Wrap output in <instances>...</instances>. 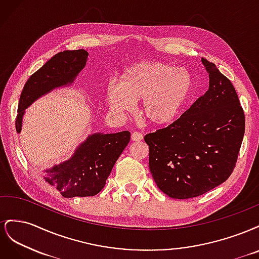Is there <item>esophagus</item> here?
I'll use <instances>...</instances> for the list:
<instances>
[{"instance_id":"1","label":"esophagus","mask_w":259,"mask_h":259,"mask_svg":"<svg viewBox=\"0 0 259 259\" xmlns=\"http://www.w3.org/2000/svg\"><path fill=\"white\" fill-rule=\"evenodd\" d=\"M131 138H132V142H139V140H142L144 138V135L139 132H134V133H132Z\"/></svg>"}]
</instances>
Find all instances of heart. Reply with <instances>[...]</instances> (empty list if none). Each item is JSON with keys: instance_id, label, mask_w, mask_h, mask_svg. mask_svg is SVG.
Segmentation results:
<instances>
[{"instance_id": "obj_1", "label": "heart", "mask_w": 259, "mask_h": 259, "mask_svg": "<svg viewBox=\"0 0 259 259\" xmlns=\"http://www.w3.org/2000/svg\"><path fill=\"white\" fill-rule=\"evenodd\" d=\"M193 88L191 74L183 68L160 61H144L123 71L120 83L110 82L106 100L112 111L124 113L143 99L142 113L155 125L173 121L182 111Z\"/></svg>"}]
</instances>
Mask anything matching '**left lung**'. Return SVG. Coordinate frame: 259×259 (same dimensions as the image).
Segmentation results:
<instances>
[{
	"label": "left lung",
	"instance_id": "1",
	"mask_svg": "<svg viewBox=\"0 0 259 259\" xmlns=\"http://www.w3.org/2000/svg\"><path fill=\"white\" fill-rule=\"evenodd\" d=\"M208 91L167 127L145 136L149 168L169 198L199 197L226 182L236 167L245 116L230 80L202 58Z\"/></svg>",
	"mask_w": 259,
	"mask_h": 259
}]
</instances>
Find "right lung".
Returning a JSON list of instances; mask_svg holds the SVG:
<instances>
[{"instance_id": "add662e5", "label": "right lung", "mask_w": 259, "mask_h": 259, "mask_svg": "<svg viewBox=\"0 0 259 259\" xmlns=\"http://www.w3.org/2000/svg\"><path fill=\"white\" fill-rule=\"evenodd\" d=\"M88 57L89 53L84 50L60 52L29 77L18 104V133L21 131L26 109L51 91L73 83L85 67ZM130 139L128 131L114 134H92L76 148L69 160L46 169L44 179L65 198L96 195L105 187L108 176Z\"/></svg>"}]
</instances>
